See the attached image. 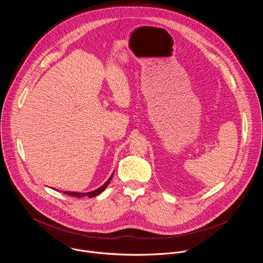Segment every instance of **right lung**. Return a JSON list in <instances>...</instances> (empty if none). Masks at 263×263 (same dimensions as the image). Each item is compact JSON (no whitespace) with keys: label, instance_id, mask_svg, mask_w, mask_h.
Segmentation results:
<instances>
[{"label":"right lung","instance_id":"add662e5","mask_svg":"<svg viewBox=\"0 0 263 263\" xmlns=\"http://www.w3.org/2000/svg\"><path fill=\"white\" fill-rule=\"evenodd\" d=\"M112 177H114V174H112L110 176V178L101 186L99 187L98 190L96 191H92V192H89V193H76V192H63V194L65 195H68V196H71V197H77V198H83V197H88V198H93V197H97L98 195H100L101 193H103L105 191L106 187L108 186V184L110 183Z\"/></svg>","mask_w":263,"mask_h":263}]
</instances>
